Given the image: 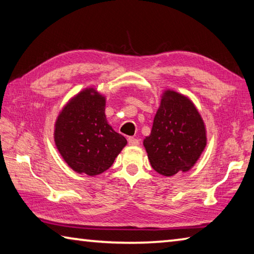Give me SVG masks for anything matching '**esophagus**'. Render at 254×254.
Masks as SVG:
<instances>
[{
  "label": "esophagus",
  "instance_id": "esophagus-1",
  "mask_svg": "<svg viewBox=\"0 0 254 254\" xmlns=\"http://www.w3.org/2000/svg\"><path fill=\"white\" fill-rule=\"evenodd\" d=\"M127 142L130 145H139V143H140V141L135 139V137H128Z\"/></svg>",
  "mask_w": 254,
  "mask_h": 254
}]
</instances>
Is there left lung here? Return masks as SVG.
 Returning <instances> with one entry per match:
<instances>
[{
    "mask_svg": "<svg viewBox=\"0 0 254 254\" xmlns=\"http://www.w3.org/2000/svg\"><path fill=\"white\" fill-rule=\"evenodd\" d=\"M143 144L152 168L158 173L171 177L189 171L206 145L203 120L188 98L165 91L151 134Z\"/></svg>",
    "mask_w": 254,
    "mask_h": 254,
    "instance_id": "obj_1",
    "label": "left lung"
}]
</instances>
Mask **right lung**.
Returning a JSON list of instances; mask_svg holds the SVG:
<instances>
[{
	"instance_id": "1",
	"label": "right lung",
	"mask_w": 254,
	"mask_h": 254,
	"mask_svg": "<svg viewBox=\"0 0 254 254\" xmlns=\"http://www.w3.org/2000/svg\"><path fill=\"white\" fill-rule=\"evenodd\" d=\"M105 99L86 89L68 102L55 123L54 141L64 161L77 173L98 175L111 167L127 139L109 126Z\"/></svg>"
}]
</instances>
